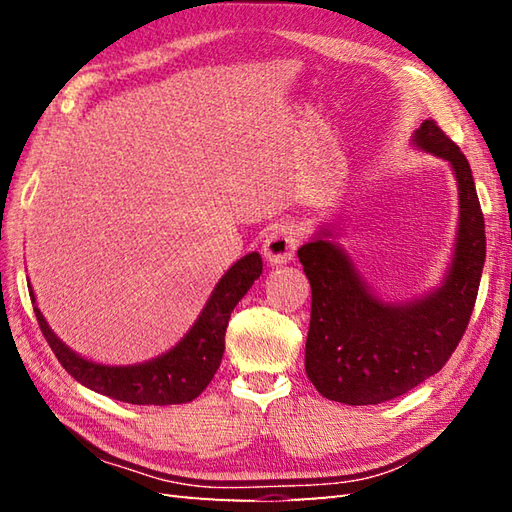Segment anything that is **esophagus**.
<instances>
[{
  "label": "esophagus",
  "mask_w": 512,
  "mask_h": 512,
  "mask_svg": "<svg viewBox=\"0 0 512 512\" xmlns=\"http://www.w3.org/2000/svg\"><path fill=\"white\" fill-rule=\"evenodd\" d=\"M297 246H299V233L295 231V228L286 226V224H277V226H273V231L266 235L262 253H264L268 264L281 266V264L290 262L292 255H295Z\"/></svg>",
  "instance_id": "obj_1"
}]
</instances>
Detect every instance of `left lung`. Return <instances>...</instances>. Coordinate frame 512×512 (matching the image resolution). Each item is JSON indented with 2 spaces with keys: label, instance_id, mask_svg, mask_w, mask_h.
I'll use <instances>...</instances> for the list:
<instances>
[{
  "label": "left lung",
  "instance_id": "obj_1",
  "mask_svg": "<svg viewBox=\"0 0 512 512\" xmlns=\"http://www.w3.org/2000/svg\"><path fill=\"white\" fill-rule=\"evenodd\" d=\"M413 145L447 160L458 180V237L440 288L405 303L378 299L328 239L330 228L297 250L312 288L306 374L321 396L343 405H378L438 374L469 325L480 288L486 235L469 160L436 121L416 129Z\"/></svg>",
  "mask_w": 512,
  "mask_h": 512
}]
</instances>
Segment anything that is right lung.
<instances>
[{"instance_id": "obj_1", "label": "right lung", "mask_w": 512, "mask_h": 512, "mask_svg": "<svg viewBox=\"0 0 512 512\" xmlns=\"http://www.w3.org/2000/svg\"><path fill=\"white\" fill-rule=\"evenodd\" d=\"M262 257L248 253L226 270L217 281L211 299L206 301L193 328L184 339L171 347L167 354L138 365H103L72 352L35 306V295L30 288V299L35 306L39 328L59 358L65 372L96 394L110 396L129 405H180L198 398L211 383L224 354V334L231 312L237 306L255 279L262 275Z\"/></svg>"}]
</instances>
